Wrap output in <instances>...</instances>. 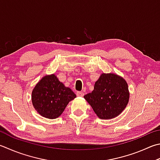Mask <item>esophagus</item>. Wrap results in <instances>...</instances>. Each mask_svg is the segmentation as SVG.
Wrapping results in <instances>:
<instances>
[{"label":"esophagus","instance_id":"1","mask_svg":"<svg viewBox=\"0 0 160 160\" xmlns=\"http://www.w3.org/2000/svg\"><path fill=\"white\" fill-rule=\"evenodd\" d=\"M77 95L78 96V97H83V96L84 95V93L83 92H77Z\"/></svg>","mask_w":160,"mask_h":160}]
</instances>
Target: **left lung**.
<instances>
[{"label": "left lung", "instance_id": "left-lung-1", "mask_svg": "<svg viewBox=\"0 0 160 160\" xmlns=\"http://www.w3.org/2000/svg\"><path fill=\"white\" fill-rule=\"evenodd\" d=\"M99 118L117 117L128 105V86L122 77L113 73L100 75L92 92L83 96Z\"/></svg>", "mask_w": 160, "mask_h": 160}]
</instances>
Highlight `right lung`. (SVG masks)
<instances>
[{
  "mask_svg": "<svg viewBox=\"0 0 160 160\" xmlns=\"http://www.w3.org/2000/svg\"><path fill=\"white\" fill-rule=\"evenodd\" d=\"M31 98L33 107L38 113L47 118L55 119L61 115L76 95L55 74H51L44 76L36 84Z\"/></svg>",
  "mask_w": 160,
  "mask_h": 160,
  "instance_id": "right-lung-1",
  "label": "right lung"
}]
</instances>
